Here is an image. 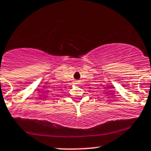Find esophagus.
<instances>
[{"instance_id":"1","label":"esophagus","mask_w":151,"mask_h":151,"mask_svg":"<svg viewBox=\"0 0 151 151\" xmlns=\"http://www.w3.org/2000/svg\"><path fill=\"white\" fill-rule=\"evenodd\" d=\"M79 80H75V81H74V84H79Z\"/></svg>"}]
</instances>
